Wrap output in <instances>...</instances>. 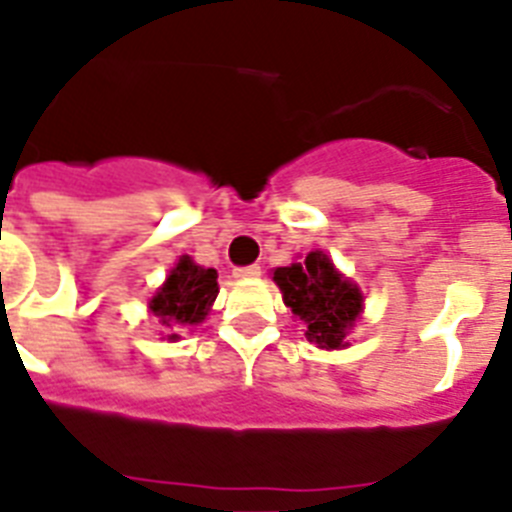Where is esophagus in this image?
Returning <instances> with one entry per match:
<instances>
[{"instance_id":"obj_1","label":"esophagus","mask_w":512,"mask_h":512,"mask_svg":"<svg viewBox=\"0 0 512 512\" xmlns=\"http://www.w3.org/2000/svg\"><path fill=\"white\" fill-rule=\"evenodd\" d=\"M260 273H263V270H260V265H242V268H234V276L236 278H257L260 276Z\"/></svg>"}]
</instances>
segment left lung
Returning <instances> with one entry per match:
<instances>
[{
    "label": "left lung",
    "instance_id": "left-lung-1",
    "mask_svg": "<svg viewBox=\"0 0 512 512\" xmlns=\"http://www.w3.org/2000/svg\"><path fill=\"white\" fill-rule=\"evenodd\" d=\"M273 281L281 286L286 307L307 325V341L320 343V349H341L362 309V291L343 281L328 255L309 252L304 263L278 268Z\"/></svg>",
    "mask_w": 512,
    "mask_h": 512
}]
</instances>
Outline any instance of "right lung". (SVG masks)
Instances as JSON below:
<instances>
[{"label":"right lung","instance_id":"right-lung-1","mask_svg":"<svg viewBox=\"0 0 512 512\" xmlns=\"http://www.w3.org/2000/svg\"><path fill=\"white\" fill-rule=\"evenodd\" d=\"M218 273L213 268L195 265L190 257H182L171 270L166 283L150 299V309L166 330L182 325H197L208 315L210 304L218 296ZM176 338V333H171Z\"/></svg>","mask_w":512,"mask_h":512}]
</instances>
